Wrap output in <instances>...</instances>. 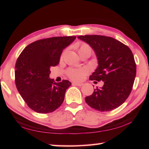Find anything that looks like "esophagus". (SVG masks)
<instances>
[{"label": "esophagus", "instance_id": "34e87169", "mask_svg": "<svg viewBox=\"0 0 149 149\" xmlns=\"http://www.w3.org/2000/svg\"><path fill=\"white\" fill-rule=\"evenodd\" d=\"M73 84L77 85V86L81 87L82 85H84V84H81V83H73Z\"/></svg>", "mask_w": 149, "mask_h": 149}]
</instances>
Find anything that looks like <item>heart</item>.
I'll return each instance as SVG.
<instances>
[{"instance_id":"b5f03b06","label":"heart","mask_w":149,"mask_h":149,"mask_svg":"<svg viewBox=\"0 0 149 149\" xmlns=\"http://www.w3.org/2000/svg\"><path fill=\"white\" fill-rule=\"evenodd\" d=\"M78 53L81 51H89L92 52V49L89 45L84 42H79L77 45ZM89 72V70L86 68H70L68 70L67 74L70 79L74 81H81Z\"/></svg>"}]
</instances>
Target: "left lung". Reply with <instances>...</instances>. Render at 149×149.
<instances>
[{
    "label": "left lung",
    "mask_w": 149,
    "mask_h": 149,
    "mask_svg": "<svg viewBox=\"0 0 149 149\" xmlns=\"http://www.w3.org/2000/svg\"><path fill=\"white\" fill-rule=\"evenodd\" d=\"M77 38L94 50L99 65L90 80L102 81L104 85L96 88L85 102L100 112H108L122 105L132 91L136 76V64L132 50L112 37L85 35Z\"/></svg>",
    "instance_id": "8db88e82"
}]
</instances>
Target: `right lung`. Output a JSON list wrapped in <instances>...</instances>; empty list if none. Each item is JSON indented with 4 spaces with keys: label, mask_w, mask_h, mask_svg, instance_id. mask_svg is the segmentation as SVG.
<instances>
[{
    "label": "right lung",
    "mask_w": 149,
    "mask_h": 149,
    "mask_svg": "<svg viewBox=\"0 0 149 149\" xmlns=\"http://www.w3.org/2000/svg\"><path fill=\"white\" fill-rule=\"evenodd\" d=\"M75 36L54 37L29 44L19 54L15 65V83L27 106L40 114L54 112L64 100L68 80L56 83L50 79V68L60 62L63 49Z\"/></svg>",
    "instance_id": "1"
}]
</instances>
